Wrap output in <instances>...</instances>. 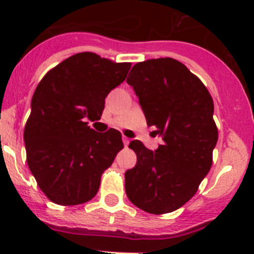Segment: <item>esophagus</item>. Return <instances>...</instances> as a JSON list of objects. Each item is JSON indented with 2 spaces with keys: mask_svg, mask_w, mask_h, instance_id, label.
I'll return each instance as SVG.
<instances>
[{
  "mask_svg": "<svg viewBox=\"0 0 254 254\" xmlns=\"http://www.w3.org/2000/svg\"><path fill=\"white\" fill-rule=\"evenodd\" d=\"M123 143H124V145H125V147H127V144L130 143V139L127 138V136H123Z\"/></svg>",
  "mask_w": 254,
  "mask_h": 254,
  "instance_id": "1",
  "label": "esophagus"
}]
</instances>
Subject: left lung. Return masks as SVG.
Masks as SVG:
<instances>
[{"label":"left lung","mask_w":254,"mask_h":254,"mask_svg":"<svg viewBox=\"0 0 254 254\" xmlns=\"http://www.w3.org/2000/svg\"><path fill=\"white\" fill-rule=\"evenodd\" d=\"M127 82L163 144L153 152L130 141L136 164L125 172V191L144 211H175L195 195L211 168L218 141L214 102L204 83L172 58L136 63Z\"/></svg>","instance_id":"1"}]
</instances>
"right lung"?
<instances>
[{"label":"right lung","mask_w":254,"mask_h":254,"mask_svg":"<svg viewBox=\"0 0 254 254\" xmlns=\"http://www.w3.org/2000/svg\"><path fill=\"white\" fill-rule=\"evenodd\" d=\"M130 63H114L84 52L59 63L43 77L31 99L24 130L27 166L38 186L58 205L87 202L101 175L123 145L115 129L97 132L105 99L127 78Z\"/></svg>","instance_id":"add662e5"}]
</instances>
